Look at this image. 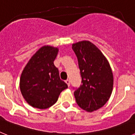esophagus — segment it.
<instances>
[{
    "instance_id": "34e87169",
    "label": "esophagus",
    "mask_w": 135,
    "mask_h": 135,
    "mask_svg": "<svg viewBox=\"0 0 135 135\" xmlns=\"http://www.w3.org/2000/svg\"><path fill=\"white\" fill-rule=\"evenodd\" d=\"M65 82H66V84H68V86H70V80L67 79L66 80H65Z\"/></svg>"
}]
</instances>
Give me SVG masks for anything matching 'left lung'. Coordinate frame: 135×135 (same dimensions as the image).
I'll list each match as a JSON object with an SVG mask.
<instances>
[{
	"mask_svg": "<svg viewBox=\"0 0 135 135\" xmlns=\"http://www.w3.org/2000/svg\"><path fill=\"white\" fill-rule=\"evenodd\" d=\"M78 61L81 84L74 89L76 103L82 109L93 112L103 107L112 94L114 78L108 60L95 45L81 41L72 45Z\"/></svg>",
	"mask_w": 135,
	"mask_h": 135,
	"instance_id": "8db88e82",
	"label": "left lung"
}]
</instances>
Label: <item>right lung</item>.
<instances>
[{
  "mask_svg": "<svg viewBox=\"0 0 135 135\" xmlns=\"http://www.w3.org/2000/svg\"><path fill=\"white\" fill-rule=\"evenodd\" d=\"M58 49L45 46L31 57L20 78V90L27 103L34 108L46 109L57 102L68 84L59 77L53 61Z\"/></svg>",
  "mask_w": 135,
  "mask_h": 135,
  "instance_id": "add662e5",
  "label": "right lung"
}]
</instances>
